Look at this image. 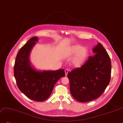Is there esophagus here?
<instances>
[{
    "label": "esophagus",
    "instance_id": "esophagus-1",
    "mask_svg": "<svg viewBox=\"0 0 123 123\" xmlns=\"http://www.w3.org/2000/svg\"><path fill=\"white\" fill-rule=\"evenodd\" d=\"M65 72L66 75H67V74H68V72H69V70H68V69H66V70H65Z\"/></svg>",
    "mask_w": 123,
    "mask_h": 123
}]
</instances>
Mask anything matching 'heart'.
Masks as SVG:
<instances>
[{
    "instance_id": "obj_1",
    "label": "heart",
    "mask_w": 123,
    "mask_h": 123,
    "mask_svg": "<svg viewBox=\"0 0 123 123\" xmlns=\"http://www.w3.org/2000/svg\"><path fill=\"white\" fill-rule=\"evenodd\" d=\"M76 54L74 57L73 62L76 66H80L83 64L87 57L88 51L86 48L80 45H74L70 47L67 51V55L69 56H73Z\"/></svg>"
}]
</instances>
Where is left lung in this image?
Segmentation results:
<instances>
[{
	"label": "left lung",
	"mask_w": 123,
	"mask_h": 123,
	"mask_svg": "<svg viewBox=\"0 0 123 123\" xmlns=\"http://www.w3.org/2000/svg\"><path fill=\"white\" fill-rule=\"evenodd\" d=\"M95 54L89 57L81 67L69 72L70 91L77 101L85 103L102 94L109 85L111 63L105 49L100 43L92 50Z\"/></svg>",
	"instance_id": "left-lung-1"
}]
</instances>
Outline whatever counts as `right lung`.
I'll list each match as a JSON object with an SVG mask.
<instances>
[{"label": "right lung", "instance_id": "obj_1", "mask_svg": "<svg viewBox=\"0 0 123 123\" xmlns=\"http://www.w3.org/2000/svg\"><path fill=\"white\" fill-rule=\"evenodd\" d=\"M38 40V37H33L18 51L14 74L18 88L25 95L35 101L42 102L49 97L55 84L65 76V73L64 69L39 71L31 66L29 55Z\"/></svg>", "mask_w": 123, "mask_h": 123}]
</instances>
